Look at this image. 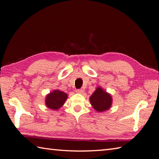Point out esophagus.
I'll return each instance as SVG.
<instances>
[{
	"label": "esophagus",
	"mask_w": 159,
	"mask_h": 159,
	"mask_svg": "<svg viewBox=\"0 0 159 159\" xmlns=\"http://www.w3.org/2000/svg\"><path fill=\"white\" fill-rule=\"evenodd\" d=\"M76 92L78 93H83L84 92V89H76Z\"/></svg>",
	"instance_id": "obj_1"
}]
</instances>
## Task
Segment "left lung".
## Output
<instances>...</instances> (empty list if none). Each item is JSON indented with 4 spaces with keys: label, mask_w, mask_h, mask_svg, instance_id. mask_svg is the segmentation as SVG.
<instances>
[{
    "label": "left lung",
    "mask_w": 159,
    "mask_h": 159,
    "mask_svg": "<svg viewBox=\"0 0 159 159\" xmlns=\"http://www.w3.org/2000/svg\"><path fill=\"white\" fill-rule=\"evenodd\" d=\"M89 100L93 107L98 112L109 109L112 103L111 96L101 88H97L90 97Z\"/></svg>",
    "instance_id": "1"
}]
</instances>
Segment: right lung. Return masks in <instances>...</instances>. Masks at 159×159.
I'll return each instance as SVG.
<instances>
[{"label":"right lung","instance_id":"1","mask_svg":"<svg viewBox=\"0 0 159 159\" xmlns=\"http://www.w3.org/2000/svg\"><path fill=\"white\" fill-rule=\"evenodd\" d=\"M68 98L67 94L63 91L55 90L46 96V105L50 109L56 110L64 105Z\"/></svg>","mask_w":159,"mask_h":159}]
</instances>
